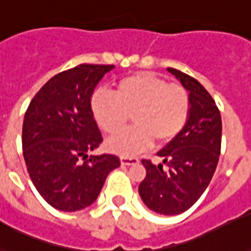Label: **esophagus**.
I'll list each match as a JSON object with an SVG mask.
<instances>
[{"label":"esophagus","mask_w":251,"mask_h":251,"mask_svg":"<svg viewBox=\"0 0 251 251\" xmlns=\"http://www.w3.org/2000/svg\"><path fill=\"white\" fill-rule=\"evenodd\" d=\"M138 162H140V159L135 158V157H130V158H127V157H121V165H124V166L135 165V163Z\"/></svg>","instance_id":"34e87169"}]
</instances>
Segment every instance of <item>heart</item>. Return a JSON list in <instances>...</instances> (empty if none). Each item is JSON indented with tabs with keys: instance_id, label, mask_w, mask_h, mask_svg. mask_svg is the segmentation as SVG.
<instances>
[{
	"instance_id": "b5f03b06",
	"label": "heart",
	"mask_w": 251,
	"mask_h": 251,
	"mask_svg": "<svg viewBox=\"0 0 251 251\" xmlns=\"http://www.w3.org/2000/svg\"><path fill=\"white\" fill-rule=\"evenodd\" d=\"M90 110L98 127L114 134L127 124L135 126L109 138L106 148L124 157L149 149L153 140L165 145L177 137L189 118L190 101L179 85H169L150 73L133 74L117 83L116 96L96 90L90 98Z\"/></svg>"
}]
</instances>
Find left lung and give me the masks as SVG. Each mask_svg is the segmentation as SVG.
Returning <instances> with one entry per match:
<instances>
[{"instance_id":"obj_1","label":"left lung","mask_w":251,"mask_h":251,"mask_svg":"<svg viewBox=\"0 0 251 251\" xmlns=\"http://www.w3.org/2000/svg\"><path fill=\"white\" fill-rule=\"evenodd\" d=\"M189 93V118L181 133L158 155L155 166L142 159L146 177L138 186L150 210L163 215L181 214L203 194L214 176L221 153L222 121L214 100L201 83L177 69H168Z\"/></svg>"}]
</instances>
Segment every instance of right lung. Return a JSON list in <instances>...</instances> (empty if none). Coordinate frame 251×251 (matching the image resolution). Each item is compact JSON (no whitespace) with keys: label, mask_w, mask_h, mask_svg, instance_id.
Returning a JSON list of instances; mask_svg holds the SVG:
<instances>
[{"label":"right lung","mask_w":251,"mask_h":251,"mask_svg":"<svg viewBox=\"0 0 251 251\" xmlns=\"http://www.w3.org/2000/svg\"><path fill=\"white\" fill-rule=\"evenodd\" d=\"M113 65L82 64L57 74L31 100L22 126V150L37 192L57 210L77 211L97 200L111 154L89 155L102 142L90 98Z\"/></svg>","instance_id":"add662e5"}]
</instances>
